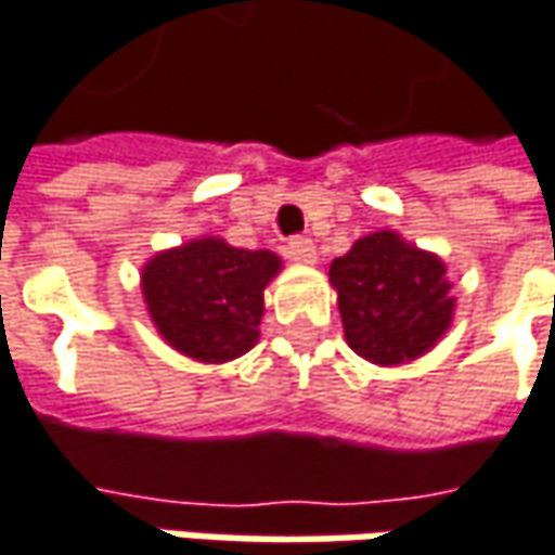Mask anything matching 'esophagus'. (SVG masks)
I'll return each instance as SVG.
<instances>
[{"label":"esophagus","instance_id":"1","mask_svg":"<svg viewBox=\"0 0 555 555\" xmlns=\"http://www.w3.org/2000/svg\"><path fill=\"white\" fill-rule=\"evenodd\" d=\"M287 258L291 261H302V264H312L315 261V243L309 236H294L287 243Z\"/></svg>","mask_w":555,"mask_h":555}]
</instances>
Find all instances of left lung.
Here are the masks:
<instances>
[{
	"mask_svg": "<svg viewBox=\"0 0 555 555\" xmlns=\"http://www.w3.org/2000/svg\"><path fill=\"white\" fill-rule=\"evenodd\" d=\"M350 350L378 366L423 357L449 332L455 315L446 261L378 230L328 268Z\"/></svg>",
	"mask_w": 555,
	"mask_h": 555,
	"instance_id": "8db88e82",
	"label": "left lung"
}]
</instances>
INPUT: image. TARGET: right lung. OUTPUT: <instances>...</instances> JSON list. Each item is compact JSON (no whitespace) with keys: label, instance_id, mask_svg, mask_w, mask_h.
<instances>
[{"label":"right lung","instance_id":"add662e5","mask_svg":"<svg viewBox=\"0 0 555 555\" xmlns=\"http://www.w3.org/2000/svg\"><path fill=\"white\" fill-rule=\"evenodd\" d=\"M281 271L268 249H236L218 236L189 240L141 268V294L160 337L198 363H227L253 350L264 287Z\"/></svg>","mask_w":555,"mask_h":555}]
</instances>
